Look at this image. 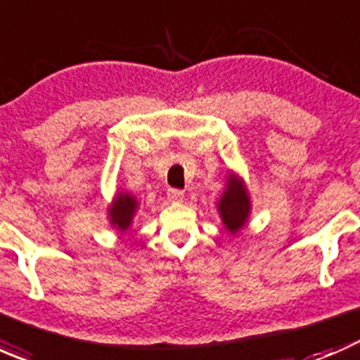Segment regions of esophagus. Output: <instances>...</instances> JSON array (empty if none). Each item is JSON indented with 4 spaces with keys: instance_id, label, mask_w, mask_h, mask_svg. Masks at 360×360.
Listing matches in <instances>:
<instances>
[{
    "instance_id": "obj_1",
    "label": "esophagus",
    "mask_w": 360,
    "mask_h": 360,
    "mask_svg": "<svg viewBox=\"0 0 360 360\" xmlns=\"http://www.w3.org/2000/svg\"><path fill=\"white\" fill-rule=\"evenodd\" d=\"M183 197L184 193L181 190H176V188H169V190H167V198H169L170 202H181Z\"/></svg>"
}]
</instances>
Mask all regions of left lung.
I'll return each mask as SVG.
<instances>
[{"label": "left lung", "mask_w": 360, "mask_h": 360, "mask_svg": "<svg viewBox=\"0 0 360 360\" xmlns=\"http://www.w3.org/2000/svg\"><path fill=\"white\" fill-rule=\"evenodd\" d=\"M217 210H219L223 224L231 235L240 231L248 223L250 214L249 195L240 177H237L235 174L228 176L226 190L223 191L219 202H217Z\"/></svg>", "instance_id": "8db88e82"}]
</instances>
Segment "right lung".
<instances>
[{
    "label": "right lung",
    "instance_id": "add662e5",
    "mask_svg": "<svg viewBox=\"0 0 360 360\" xmlns=\"http://www.w3.org/2000/svg\"><path fill=\"white\" fill-rule=\"evenodd\" d=\"M137 207H139V203H137L136 197L125 193V191H123V193L122 191L116 193V198L112 200L110 209H108L111 226H115L118 231L129 230L130 224H132L134 216H136Z\"/></svg>",
    "mask_w": 360,
    "mask_h": 360
}]
</instances>
